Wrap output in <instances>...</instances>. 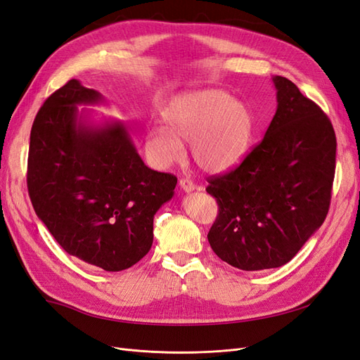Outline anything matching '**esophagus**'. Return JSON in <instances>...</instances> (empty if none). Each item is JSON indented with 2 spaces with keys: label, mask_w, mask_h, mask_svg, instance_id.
Returning a JSON list of instances; mask_svg holds the SVG:
<instances>
[{
  "label": "esophagus",
  "mask_w": 360,
  "mask_h": 360,
  "mask_svg": "<svg viewBox=\"0 0 360 360\" xmlns=\"http://www.w3.org/2000/svg\"><path fill=\"white\" fill-rule=\"evenodd\" d=\"M179 186L181 188V191H184L186 193L193 192L195 189H197V186H195V184H193L191 180H188V179H180Z\"/></svg>",
  "instance_id": "esophagus-1"
}]
</instances>
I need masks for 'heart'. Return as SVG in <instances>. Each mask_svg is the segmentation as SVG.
<instances>
[{"instance_id":"obj_1","label":"heart","mask_w":360,"mask_h":360,"mask_svg":"<svg viewBox=\"0 0 360 360\" xmlns=\"http://www.w3.org/2000/svg\"><path fill=\"white\" fill-rule=\"evenodd\" d=\"M162 126H148L146 151L158 168L183 158L191 141V156L201 171L219 174L234 168L245 156L252 134V117L245 105L214 89L189 91L172 99L162 111Z\"/></svg>"}]
</instances>
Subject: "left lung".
<instances>
[{
	"instance_id": "1",
	"label": "left lung",
	"mask_w": 360,
	"mask_h": 360,
	"mask_svg": "<svg viewBox=\"0 0 360 360\" xmlns=\"http://www.w3.org/2000/svg\"><path fill=\"white\" fill-rule=\"evenodd\" d=\"M271 81L278 106L263 141L205 189L219 205L209 243L246 271L281 267L299 252L328 216L335 177L330 120L290 79Z\"/></svg>"
}]
</instances>
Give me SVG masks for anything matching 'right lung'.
Wrapping results in <instances>:
<instances>
[{"label": "right lung", "mask_w": 360, "mask_h": 360, "mask_svg": "<svg viewBox=\"0 0 360 360\" xmlns=\"http://www.w3.org/2000/svg\"><path fill=\"white\" fill-rule=\"evenodd\" d=\"M105 97L70 79L39 110L30 135L28 193L69 255L106 271L132 267L153 245V217L177 177L148 168L120 120L81 105Z\"/></svg>", "instance_id": "obj_1"}]
</instances>
